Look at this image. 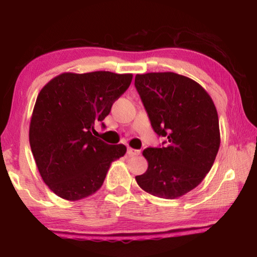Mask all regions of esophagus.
I'll return each instance as SVG.
<instances>
[{"instance_id":"obj_1","label":"esophagus","mask_w":257,"mask_h":257,"mask_svg":"<svg viewBox=\"0 0 257 257\" xmlns=\"http://www.w3.org/2000/svg\"><path fill=\"white\" fill-rule=\"evenodd\" d=\"M127 154H128L129 156H136V155L141 154V151L132 149V147H128V149H127Z\"/></svg>"}]
</instances>
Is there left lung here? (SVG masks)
Listing matches in <instances>:
<instances>
[{"mask_svg": "<svg viewBox=\"0 0 257 257\" xmlns=\"http://www.w3.org/2000/svg\"><path fill=\"white\" fill-rule=\"evenodd\" d=\"M152 128L168 141L149 147V162L136 181L154 196L175 199L201 184L220 147L219 118L210 95L196 81L175 72L135 77Z\"/></svg>", "mask_w": 257, "mask_h": 257, "instance_id": "8db88e82", "label": "left lung"}]
</instances>
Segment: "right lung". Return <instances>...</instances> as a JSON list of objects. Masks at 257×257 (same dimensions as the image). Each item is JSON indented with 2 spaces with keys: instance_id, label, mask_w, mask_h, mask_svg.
<instances>
[{
  "instance_id": "add662e5",
  "label": "right lung",
  "mask_w": 257,
  "mask_h": 257,
  "mask_svg": "<svg viewBox=\"0 0 257 257\" xmlns=\"http://www.w3.org/2000/svg\"><path fill=\"white\" fill-rule=\"evenodd\" d=\"M132 79V73L64 72L38 94L30 120V149L43 181L59 197L78 201L93 195L113 161L125 154L124 145H108L92 132Z\"/></svg>"
}]
</instances>
